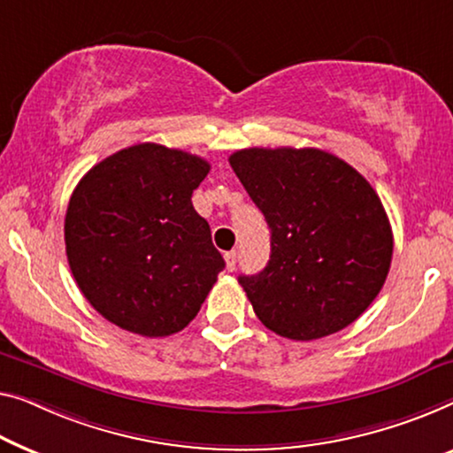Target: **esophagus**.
I'll return each instance as SVG.
<instances>
[{
  "label": "esophagus",
  "mask_w": 453,
  "mask_h": 453,
  "mask_svg": "<svg viewBox=\"0 0 453 453\" xmlns=\"http://www.w3.org/2000/svg\"><path fill=\"white\" fill-rule=\"evenodd\" d=\"M226 268L232 273V270H235V262H238V252L235 250H232V252H226Z\"/></svg>",
  "instance_id": "1"
}]
</instances>
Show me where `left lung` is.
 Wrapping results in <instances>:
<instances>
[{"mask_svg": "<svg viewBox=\"0 0 453 453\" xmlns=\"http://www.w3.org/2000/svg\"><path fill=\"white\" fill-rule=\"evenodd\" d=\"M229 165L270 227L268 265L238 279L256 317L296 342L354 323L393 258V229L368 180L319 148H246Z\"/></svg>", "mask_w": 453, "mask_h": 453, "instance_id": "1", "label": "left lung"}]
</instances>
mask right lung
Segmentation results:
<instances>
[{"label": "right lung", "instance_id": "add662e5", "mask_svg": "<svg viewBox=\"0 0 453 453\" xmlns=\"http://www.w3.org/2000/svg\"><path fill=\"white\" fill-rule=\"evenodd\" d=\"M209 162L152 142L91 168L71 195V273L97 313L126 332L165 337L199 313L226 262L193 191Z\"/></svg>", "mask_w": 453, "mask_h": 453}]
</instances>
